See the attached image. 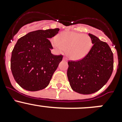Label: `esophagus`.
<instances>
[{"label":"esophagus","instance_id":"esophagus-1","mask_svg":"<svg viewBox=\"0 0 122 122\" xmlns=\"http://www.w3.org/2000/svg\"><path fill=\"white\" fill-rule=\"evenodd\" d=\"M63 60H64V61H66L67 60H66V58L65 57H64L63 58Z\"/></svg>","mask_w":122,"mask_h":122}]
</instances>
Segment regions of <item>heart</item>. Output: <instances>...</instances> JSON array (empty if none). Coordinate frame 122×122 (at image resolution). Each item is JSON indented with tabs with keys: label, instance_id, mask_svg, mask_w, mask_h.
Masks as SVG:
<instances>
[{
	"label": "heart",
	"instance_id": "heart-1",
	"mask_svg": "<svg viewBox=\"0 0 122 122\" xmlns=\"http://www.w3.org/2000/svg\"><path fill=\"white\" fill-rule=\"evenodd\" d=\"M53 46L59 51H66L69 59L79 60L89 53L92 46L91 38L87 34L74 32L60 33L52 42Z\"/></svg>",
	"mask_w": 122,
	"mask_h": 122
}]
</instances>
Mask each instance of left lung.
I'll return each instance as SVG.
<instances>
[{
  "mask_svg": "<svg viewBox=\"0 0 122 122\" xmlns=\"http://www.w3.org/2000/svg\"><path fill=\"white\" fill-rule=\"evenodd\" d=\"M93 46L81 60L68 61L67 76L71 89L81 94L98 91L107 83L112 73L114 57L106 42L89 33Z\"/></svg>",
  "mask_w": 122,
  "mask_h": 122,
  "instance_id": "left-lung-1",
  "label": "left lung"
}]
</instances>
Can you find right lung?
<instances>
[{"mask_svg": "<svg viewBox=\"0 0 122 122\" xmlns=\"http://www.w3.org/2000/svg\"><path fill=\"white\" fill-rule=\"evenodd\" d=\"M59 29L38 30L20 38L11 57V70L19 86L28 91H38L49 85L54 73L62 60V55H53L49 39Z\"/></svg>", "mask_w": 122, "mask_h": 122, "instance_id": "obj_1", "label": "right lung"}]
</instances>
